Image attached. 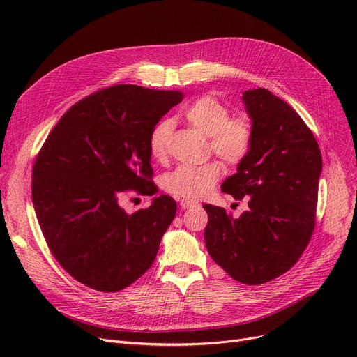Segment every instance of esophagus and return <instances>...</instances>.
<instances>
[{"label":"esophagus","mask_w":357,"mask_h":357,"mask_svg":"<svg viewBox=\"0 0 357 357\" xmlns=\"http://www.w3.org/2000/svg\"><path fill=\"white\" fill-rule=\"evenodd\" d=\"M195 207H199V202L191 201V199H182L181 201V208L182 210H191V208H195Z\"/></svg>","instance_id":"obj_1"}]
</instances>
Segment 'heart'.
<instances>
[{
  "instance_id": "heart-1",
  "label": "heart",
  "mask_w": 357,
  "mask_h": 357,
  "mask_svg": "<svg viewBox=\"0 0 357 357\" xmlns=\"http://www.w3.org/2000/svg\"><path fill=\"white\" fill-rule=\"evenodd\" d=\"M191 127L210 137V150L224 162L237 166L245 160L253 144V127L246 117L230 119L229 108L214 97H201L183 111ZM174 124L169 119L159 120L149 133V152L162 162L167 156V144ZM221 176L218 162L204 165H181L162 178V188L179 198L199 199L208 195Z\"/></svg>"
}]
</instances>
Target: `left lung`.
I'll return each mask as SVG.
<instances>
[{
	"label": "left lung",
	"mask_w": 357,
	"mask_h": 357,
	"mask_svg": "<svg viewBox=\"0 0 357 357\" xmlns=\"http://www.w3.org/2000/svg\"><path fill=\"white\" fill-rule=\"evenodd\" d=\"M253 127L249 156L221 185L249 208L233 218L205 204V246L213 260L246 285L269 282L303 255L315 226L323 159L312 131L284 100L265 88L241 97Z\"/></svg>",
	"instance_id": "obj_1"
}]
</instances>
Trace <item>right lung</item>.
Wrapping results in <instances>:
<instances>
[{
  "label": "right lung",
  "instance_id": "obj_1",
  "mask_svg": "<svg viewBox=\"0 0 357 357\" xmlns=\"http://www.w3.org/2000/svg\"><path fill=\"white\" fill-rule=\"evenodd\" d=\"M181 91L114 85L72 105L33 166L31 198L47 246L78 282L117 292L155 261L176 214L171 197L127 214L124 192L155 195L149 133Z\"/></svg>",
  "mask_w": 357,
  "mask_h": 357
}]
</instances>
